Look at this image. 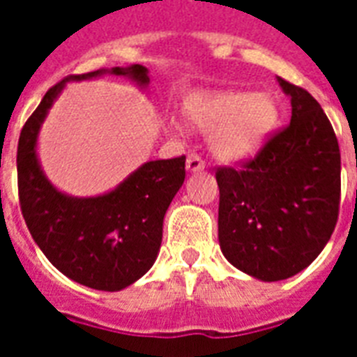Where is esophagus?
Instances as JSON below:
<instances>
[{
	"label": "esophagus",
	"mask_w": 357,
	"mask_h": 357,
	"mask_svg": "<svg viewBox=\"0 0 357 357\" xmlns=\"http://www.w3.org/2000/svg\"><path fill=\"white\" fill-rule=\"evenodd\" d=\"M204 168H206V161L202 159L200 153H189V157H187V170L198 172V170H204Z\"/></svg>",
	"instance_id": "obj_1"
}]
</instances>
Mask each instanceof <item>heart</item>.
<instances>
[{"label": "heart", "mask_w": 357, "mask_h": 357, "mask_svg": "<svg viewBox=\"0 0 357 357\" xmlns=\"http://www.w3.org/2000/svg\"><path fill=\"white\" fill-rule=\"evenodd\" d=\"M187 114L202 129H215L213 150L226 159H246L265 146L278 123L271 94L217 92L192 98Z\"/></svg>", "instance_id": "obj_1"}]
</instances>
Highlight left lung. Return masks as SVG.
Masks as SVG:
<instances>
[{
    "mask_svg": "<svg viewBox=\"0 0 357 357\" xmlns=\"http://www.w3.org/2000/svg\"><path fill=\"white\" fill-rule=\"evenodd\" d=\"M291 122L254 157L218 167V241L224 257L263 282L310 266L332 237L341 204V151L310 92L278 77Z\"/></svg>",
    "mask_w": 357,
    "mask_h": 357,
    "instance_id": "left-lung-1",
    "label": "left lung"
}]
</instances>
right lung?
I'll return each mask as SVG.
<instances>
[{"mask_svg":"<svg viewBox=\"0 0 357 357\" xmlns=\"http://www.w3.org/2000/svg\"><path fill=\"white\" fill-rule=\"evenodd\" d=\"M105 74L96 70L59 81L22 128L16 153L20 209L35 243L70 280L98 291H120L150 271L162 238V218L183 185L185 155L150 161L107 195L72 198L59 192L40 170L36 135L66 81ZM146 85L142 64L111 70Z\"/></svg>","mask_w":357,"mask_h":357,"instance_id":"add662e5","label":"right lung"}]
</instances>
